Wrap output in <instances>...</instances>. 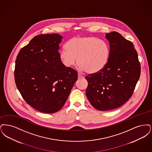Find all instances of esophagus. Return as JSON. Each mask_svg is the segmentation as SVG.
<instances>
[{
    "instance_id": "34e87169",
    "label": "esophagus",
    "mask_w": 152,
    "mask_h": 152,
    "mask_svg": "<svg viewBox=\"0 0 152 152\" xmlns=\"http://www.w3.org/2000/svg\"><path fill=\"white\" fill-rule=\"evenodd\" d=\"M84 78L83 76H82V75H80V74L78 75V79H82V78Z\"/></svg>"
}]
</instances>
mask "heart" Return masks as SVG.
Here are the masks:
<instances>
[{
  "instance_id": "1",
  "label": "heart",
  "mask_w": 152,
  "mask_h": 152,
  "mask_svg": "<svg viewBox=\"0 0 152 152\" xmlns=\"http://www.w3.org/2000/svg\"><path fill=\"white\" fill-rule=\"evenodd\" d=\"M60 52V59L67 67L77 62L81 71L90 74L100 72L106 67L110 57V48L103 40L94 36L75 37L66 43Z\"/></svg>"
}]
</instances>
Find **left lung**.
Wrapping results in <instances>:
<instances>
[{"instance_id": "8db88e82", "label": "left lung", "mask_w": 152, "mask_h": 152, "mask_svg": "<svg viewBox=\"0 0 152 152\" xmlns=\"http://www.w3.org/2000/svg\"><path fill=\"white\" fill-rule=\"evenodd\" d=\"M110 57L99 73L86 76L87 98L99 111H108L123 105L132 96L139 80L141 67L132 42L116 32L106 33Z\"/></svg>"}]
</instances>
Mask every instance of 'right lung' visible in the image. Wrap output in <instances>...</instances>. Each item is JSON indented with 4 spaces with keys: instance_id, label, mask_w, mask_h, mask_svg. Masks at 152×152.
I'll use <instances>...</instances> for the list:
<instances>
[{
    "instance_id": "add662e5",
    "label": "right lung",
    "mask_w": 152,
    "mask_h": 152,
    "mask_svg": "<svg viewBox=\"0 0 152 152\" xmlns=\"http://www.w3.org/2000/svg\"><path fill=\"white\" fill-rule=\"evenodd\" d=\"M62 39L57 33L36 36L16 57V85L26 103L40 112L59 111L78 79L77 72L60 59Z\"/></svg>"
}]
</instances>
